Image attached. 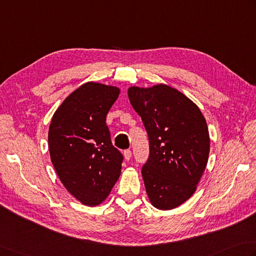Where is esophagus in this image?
<instances>
[{
	"label": "esophagus",
	"instance_id": "34e87169",
	"mask_svg": "<svg viewBox=\"0 0 256 256\" xmlns=\"http://www.w3.org/2000/svg\"><path fill=\"white\" fill-rule=\"evenodd\" d=\"M131 156H132V151L130 148H128V150H125L124 151V158H125V160H126V161H128L130 158H131Z\"/></svg>",
	"mask_w": 256,
	"mask_h": 256
}]
</instances>
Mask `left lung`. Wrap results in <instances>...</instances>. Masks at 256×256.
I'll list each match as a JSON object with an SVG mask.
<instances>
[{
	"instance_id": "left-lung-1",
	"label": "left lung",
	"mask_w": 256,
	"mask_h": 256,
	"mask_svg": "<svg viewBox=\"0 0 256 256\" xmlns=\"http://www.w3.org/2000/svg\"><path fill=\"white\" fill-rule=\"evenodd\" d=\"M128 94L148 136L142 176L150 201L160 210L178 208L192 196L206 168V121L191 100L168 85L133 86Z\"/></svg>"
}]
</instances>
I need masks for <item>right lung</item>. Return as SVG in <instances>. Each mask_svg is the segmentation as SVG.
I'll use <instances>...</instances> for the list:
<instances>
[{"label": "right lung", "instance_id": "right-lung-1", "mask_svg": "<svg viewBox=\"0 0 256 256\" xmlns=\"http://www.w3.org/2000/svg\"><path fill=\"white\" fill-rule=\"evenodd\" d=\"M120 90L88 82L70 94L48 130L51 161L65 188L85 205L102 203L120 178L123 155L113 146L106 114Z\"/></svg>", "mask_w": 256, "mask_h": 256}]
</instances>
